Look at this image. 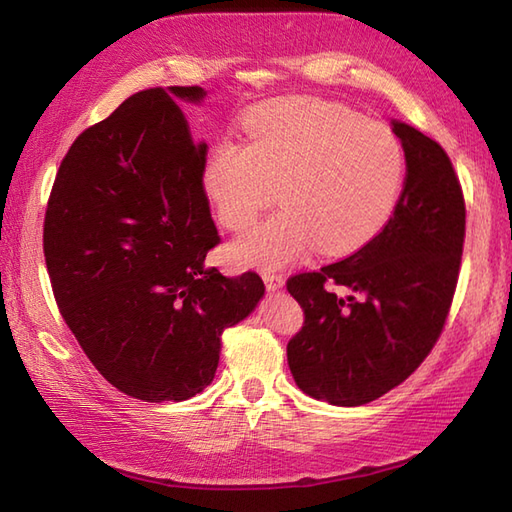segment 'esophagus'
<instances>
[{"label": "esophagus", "mask_w": 512, "mask_h": 512, "mask_svg": "<svg viewBox=\"0 0 512 512\" xmlns=\"http://www.w3.org/2000/svg\"><path fill=\"white\" fill-rule=\"evenodd\" d=\"M262 277H264V284H266V288H268L270 292H275V290H281V288H284V277H281V275H275V273H264Z\"/></svg>", "instance_id": "1"}]
</instances>
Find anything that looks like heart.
Returning <instances> with one entry per match:
<instances>
[{"mask_svg":"<svg viewBox=\"0 0 512 512\" xmlns=\"http://www.w3.org/2000/svg\"><path fill=\"white\" fill-rule=\"evenodd\" d=\"M244 129L246 143L224 138L202 165L215 220L246 231L275 195L284 209L228 248L233 264L277 270L312 246L328 257L354 253L394 215L407 158L389 127L339 103L279 99L250 110Z\"/></svg>","mask_w":512,"mask_h":512,"instance_id":"1","label":"heart"}]
</instances>
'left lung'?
Returning a JSON list of instances; mask_svg holds the SVG:
<instances>
[{
	"label": "left lung",
	"mask_w": 512,
	"mask_h": 512,
	"mask_svg": "<svg viewBox=\"0 0 512 512\" xmlns=\"http://www.w3.org/2000/svg\"><path fill=\"white\" fill-rule=\"evenodd\" d=\"M391 132L407 176L383 231L343 262L288 279L306 314L288 343L292 378L336 407L372 402L416 372L458 284L466 209L451 160L416 127L391 121Z\"/></svg>",
	"instance_id": "8db88e82"
}]
</instances>
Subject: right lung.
<instances>
[{
	"label": "right lung",
	"mask_w": 512,
	"mask_h": 512,
	"mask_svg": "<svg viewBox=\"0 0 512 512\" xmlns=\"http://www.w3.org/2000/svg\"><path fill=\"white\" fill-rule=\"evenodd\" d=\"M206 92L129 96L65 154L48 200L43 253L54 299L85 356L123 394L187 400L211 385L220 336L264 297L255 273L204 264L220 242L202 189L206 143L180 101Z\"/></svg>",
	"instance_id": "right-lung-1"
}]
</instances>
